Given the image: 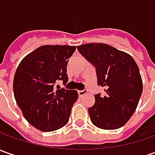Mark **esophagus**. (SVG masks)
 Masks as SVG:
<instances>
[{
    "label": "esophagus",
    "mask_w": 155,
    "mask_h": 155,
    "mask_svg": "<svg viewBox=\"0 0 155 155\" xmlns=\"http://www.w3.org/2000/svg\"><path fill=\"white\" fill-rule=\"evenodd\" d=\"M78 97H82L83 96H84L87 93V90L84 89V90H83V91H78Z\"/></svg>",
    "instance_id": "34e87169"
}]
</instances>
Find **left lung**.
Wrapping results in <instances>:
<instances>
[{"label": "left lung", "mask_w": 155, "mask_h": 155, "mask_svg": "<svg viewBox=\"0 0 155 155\" xmlns=\"http://www.w3.org/2000/svg\"><path fill=\"white\" fill-rule=\"evenodd\" d=\"M82 56L96 68L97 85L105 96L95 95L89 108L91 121L102 129L122 127L133 116L142 93V80L134 58L103 43L84 44L77 47Z\"/></svg>", "instance_id": "left-lung-1"}]
</instances>
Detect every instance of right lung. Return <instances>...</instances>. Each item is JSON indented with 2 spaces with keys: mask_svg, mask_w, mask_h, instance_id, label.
<instances>
[{
  "mask_svg": "<svg viewBox=\"0 0 155 155\" xmlns=\"http://www.w3.org/2000/svg\"><path fill=\"white\" fill-rule=\"evenodd\" d=\"M76 46L43 45L26 56L17 67L14 94L23 116L34 128L51 132L69 121L71 107L78 98L74 90L57 85L68 82L67 64Z\"/></svg>",
  "mask_w": 155,
  "mask_h": 155,
  "instance_id": "obj_1",
  "label": "right lung"
}]
</instances>
